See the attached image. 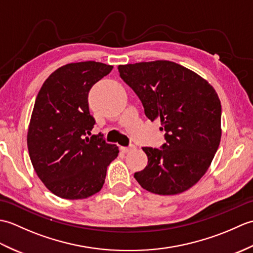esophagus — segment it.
<instances>
[{
	"instance_id": "obj_1",
	"label": "esophagus",
	"mask_w": 253,
	"mask_h": 253,
	"mask_svg": "<svg viewBox=\"0 0 253 253\" xmlns=\"http://www.w3.org/2000/svg\"><path fill=\"white\" fill-rule=\"evenodd\" d=\"M135 149H136V147H135V146L122 147V148H121V151H122L123 153H128V152H130V151H132V150H135Z\"/></svg>"
}]
</instances>
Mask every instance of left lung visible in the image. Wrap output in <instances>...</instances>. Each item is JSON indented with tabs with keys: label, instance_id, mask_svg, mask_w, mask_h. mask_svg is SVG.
I'll return each instance as SVG.
<instances>
[{
	"label": "left lung",
	"instance_id": "left-lung-1",
	"mask_svg": "<svg viewBox=\"0 0 253 253\" xmlns=\"http://www.w3.org/2000/svg\"><path fill=\"white\" fill-rule=\"evenodd\" d=\"M135 91L150 121L165 130L162 149L144 147L146 169L135 173L143 189L178 195L200 180L221 141L222 107L216 91L195 72L169 61L141 62L117 67Z\"/></svg>",
	"mask_w": 253,
	"mask_h": 253
}]
</instances>
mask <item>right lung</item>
Wrapping results in <instances>:
<instances>
[{
    "label": "right lung",
    "instance_id": "1",
    "mask_svg": "<svg viewBox=\"0 0 253 253\" xmlns=\"http://www.w3.org/2000/svg\"><path fill=\"white\" fill-rule=\"evenodd\" d=\"M113 66L87 61L66 64L53 72L37 95L27 146L32 166L55 196L78 200L103 187L107 166L118 155L116 144L91 135L88 93Z\"/></svg>",
    "mask_w": 253,
    "mask_h": 253
}]
</instances>
